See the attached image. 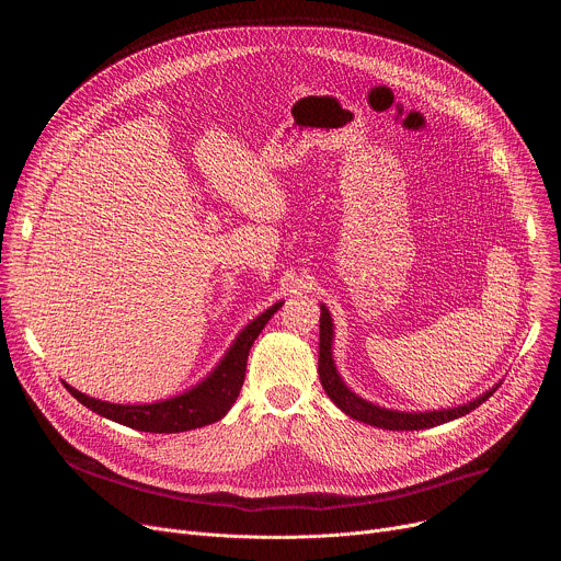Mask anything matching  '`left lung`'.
<instances>
[{
    "instance_id": "left-lung-1",
    "label": "left lung",
    "mask_w": 561,
    "mask_h": 561,
    "mask_svg": "<svg viewBox=\"0 0 561 561\" xmlns=\"http://www.w3.org/2000/svg\"><path fill=\"white\" fill-rule=\"evenodd\" d=\"M333 319L329 308L322 304V317H319V379H322V386L327 394L333 399V402L353 420L386 428V431H422V428H433L439 424H446L450 420H457L461 415H468L474 411L479 404H484L486 399L500 388L493 386L486 390L482 397L472 399V402L457 407V409H442V411H431V413H402V411H388L381 407H375L359 394H355L340 377L335 362H333Z\"/></svg>"
}]
</instances>
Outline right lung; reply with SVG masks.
Returning <instances> with one entry per match:
<instances>
[{
  "mask_svg": "<svg viewBox=\"0 0 561 561\" xmlns=\"http://www.w3.org/2000/svg\"><path fill=\"white\" fill-rule=\"evenodd\" d=\"M284 301H277L268 310H264L257 319L237 335L224 359L217 364V368L195 388L167 399V402H154V404H111L102 402V399L89 397L84 392L75 390L72 386H66V390L82 402L87 409L93 413L113 420L117 424H124L135 431L144 433H184L193 428L208 426L213 422H219L230 407L234 404V399L242 390L244 375H247V362H249V351L253 342L260 337L262 329L268 324V319L277 312V308Z\"/></svg>",
  "mask_w": 561,
  "mask_h": 561,
  "instance_id": "right-lung-1",
  "label": "right lung"
}]
</instances>
